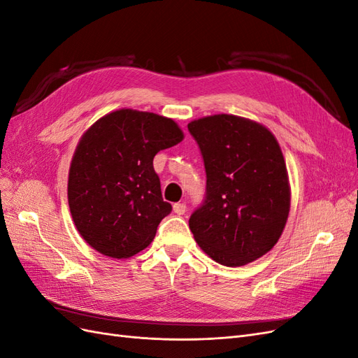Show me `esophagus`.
<instances>
[{"instance_id":"obj_1","label":"esophagus","mask_w":358,"mask_h":358,"mask_svg":"<svg viewBox=\"0 0 358 358\" xmlns=\"http://www.w3.org/2000/svg\"><path fill=\"white\" fill-rule=\"evenodd\" d=\"M173 210L178 215H183L187 212V204L185 203H175L173 204Z\"/></svg>"}]
</instances>
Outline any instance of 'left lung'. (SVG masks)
Masks as SVG:
<instances>
[{
	"instance_id": "obj_1",
	"label": "left lung",
	"mask_w": 358,
	"mask_h": 358,
	"mask_svg": "<svg viewBox=\"0 0 358 358\" xmlns=\"http://www.w3.org/2000/svg\"><path fill=\"white\" fill-rule=\"evenodd\" d=\"M206 169V197L189 229L216 263L245 266L263 257L282 234L291 191L282 150L268 129L234 115L191 121Z\"/></svg>"
}]
</instances>
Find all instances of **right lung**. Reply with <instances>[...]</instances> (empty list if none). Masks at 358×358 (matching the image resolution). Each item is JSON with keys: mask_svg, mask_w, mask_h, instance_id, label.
<instances>
[{"mask_svg": "<svg viewBox=\"0 0 358 358\" xmlns=\"http://www.w3.org/2000/svg\"><path fill=\"white\" fill-rule=\"evenodd\" d=\"M182 140L173 119L133 109L107 113L88 128L69 173L70 212L86 243L103 255L128 258L154 241L171 212L154 157Z\"/></svg>", "mask_w": 358, "mask_h": 358, "instance_id": "add662e5", "label": "right lung"}]
</instances>
